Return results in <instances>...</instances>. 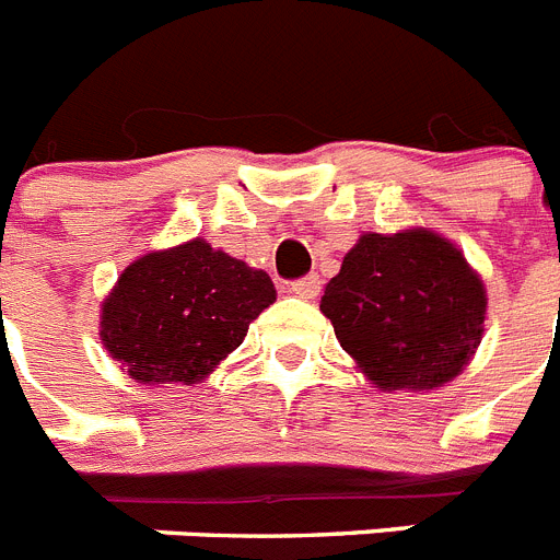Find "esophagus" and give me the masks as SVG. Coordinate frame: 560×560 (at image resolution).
I'll use <instances>...</instances> for the list:
<instances>
[{
  "label": "esophagus",
  "mask_w": 560,
  "mask_h": 560,
  "mask_svg": "<svg viewBox=\"0 0 560 560\" xmlns=\"http://www.w3.org/2000/svg\"><path fill=\"white\" fill-rule=\"evenodd\" d=\"M319 289H323V280H319V275H305L289 285L291 294L303 296V300H314V296L319 294Z\"/></svg>",
  "instance_id": "obj_1"
}]
</instances>
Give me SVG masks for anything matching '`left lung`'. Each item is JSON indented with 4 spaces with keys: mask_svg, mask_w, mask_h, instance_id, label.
<instances>
[{
    "mask_svg": "<svg viewBox=\"0 0 560 560\" xmlns=\"http://www.w3.org/2000/svg\"><path fill=\"white\" fill-rule=\"evenodd\" d=\"M319 308L381 389H432L482 339L485 289L446 237L373 232L345 255Z\"/></svg>",
    "mask_w": 560,
    "mask_h": 560,
    "instance_id": "obj_1",
    "label": "left lung"
}]
</instances>
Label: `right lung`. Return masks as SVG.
<instances>
[{
	"label": "right lung",
	"instance_id": "add662e5",
	"mask_svg": "<svg viewBox=\"0 0 560 560\" xmlns=\"http://www.w3.org/2000/svg\"><path fill=\"white\" fill-rule=\"evenodd\" d=\"M275 303L269 275L190 241L140 257L103 303L101 339L140 384L205 378Z\"/></svg>",
	"mask_w": 560,
	"mask_h": 560
}]
</instances>
